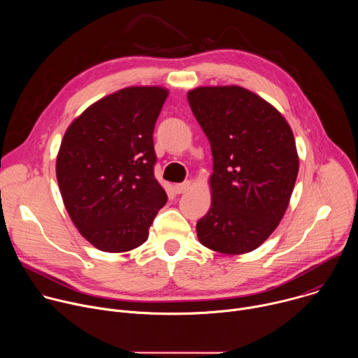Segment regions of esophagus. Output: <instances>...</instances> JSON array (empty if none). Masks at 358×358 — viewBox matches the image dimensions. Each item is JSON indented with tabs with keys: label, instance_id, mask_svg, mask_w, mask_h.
<instances>
[{
	"label": "esophagus",
	"instance_id": "obj_1",
	"mask_svg": "<svg viewBox=\"0 0 358 358\" xmlns=\"http://www.w3.org/2000/svg\"><path fill=\"white\" fill-rule=\"evenodd\" d=\"M189 187H191V181H184V182H181V184H176V185H174V191H176L177 194H182V192L188 191Z\"/></svg>",
	"mask_w": 358,
	"mask_h": 358
}]
</instances>
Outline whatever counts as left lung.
Returning <instances> with one entry per match:
<instances>
[{
	"label": "left lung",
	"mask_w": 358,
	"mask_h": 358,
	"mask_svg": "<svg viewBox=\"0 0 358 358\" xmlns=\"http://www.w3.org/2000/svg\"><path fill=\"white\" fill-rule=\"evenodd\" d=\"M189 108L210 140L213 202L196 222L215 252L257 249L283 218L299 171L290 126L266 100L241 86L189 90Z\"/></svg>",
	"instance_id": "1"
}]
</instances>
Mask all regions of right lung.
I'll return each mask as SVG.
<instances>
[{"instance_id": "right-lung-1", "label": "right lung", "mask_w": 358, "mask_h": 358, "mask_svg": "<svg viewBox=\"0 0 358 358\" xmlns=\"http://www.w3.org/2000/svg\"><path fill=\"white\" fill-rule=\"evenodd\" d=\"M169 96L133 86L89 106L68 127L57 159L65 208L93 246L127 252L148 238L167 194L155 177L152 131Z\"/></svg>"}]
</instances>
